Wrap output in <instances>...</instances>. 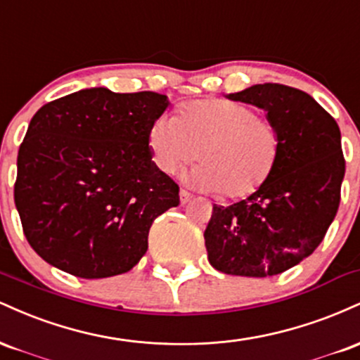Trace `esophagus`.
<instances>
[{
  "mask_svg": "<svg viewBox=\"0 0 360 360\" xmlns=\"http://www.w3.org/2000/svg\"><path fill=\"white\" fill-rule=\"evenodd\" d=\"M191 193H188L186 191V189H181L179 191V201H181V205H186V203H189V201H191Z\"/></svg>",
  "mask_w": 360,
  "mask_h": 360,
  "instance_id": "34e87169",
  "label": "esophagus"
}]
</instances>
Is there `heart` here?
I'll return each mask as SVG.
<instances>
[{
    "label": "heart",
    "instance_id": "obj_1",
    "mask_svg": "<svg viewBox=\"0 0 360 360\" xmlns=\"http://www.w3.org/2000/svg\"><path fill=\"white\" fill-rule=\"evenodd\" d=\"M155 167L172 176L200 155L191 181L203 191L230 200L259 191L274 172L281 135L271 120L245 103L201 100L159 117L148 130Z\"/></svg>",
    "mask_w": 360,
    "mask_h": 360
}]
</instances>
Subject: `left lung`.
<instances>
[{
  "label": "left lung",
  "mask_w": 360,
  "mask_h": 360,
  "mask_svg": "<svg viewBox=\"0 0 360 360\" xmlns=\"http://www.w3.org/2000/svg\"><path fill=\"white\" fill-rule=\"evenodd\" d=\"M226 98L267 111L281 154L259 191L213 205L205 230L208 260L232 276L281 274L315 252L335 218L345 174L340 128L308 93L284 84H255Z\"/></svg>",
  "instance_id": "left-lung-1"
}]
</instances>
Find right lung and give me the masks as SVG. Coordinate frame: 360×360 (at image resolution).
I'll use <instances>...</instances> for the list:
<instances>
[{
  "instance_id": "obj_1",
  "label": "right lung",
  "mask_w": 360,
  "mask_h": 360,
  "mask_svg": "<svg viewBox=\"0 0 360 360\" xmlns=\"http://www.w3.org/2000/svg\"><path fill=\"white\" fill-rule=\"evenodd\" d=\"M166 94L81 89L44 105L18 150L15 205L45 262L84 279L123 274L142 259L179 186L152 160L148 130Z\"/></svg>"
}]
</instances>
